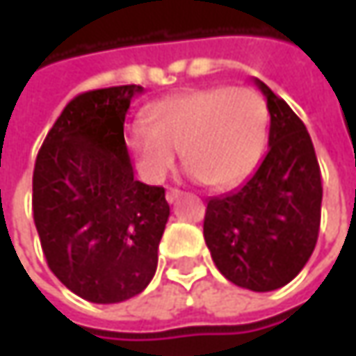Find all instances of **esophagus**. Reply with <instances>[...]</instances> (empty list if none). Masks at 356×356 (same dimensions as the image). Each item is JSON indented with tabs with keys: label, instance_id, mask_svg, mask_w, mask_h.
<instances>
[{
	"label": "esophagus",
	"instance_id": "34e87169",
	"mask_svg": "<svg viewBox=\"0 0 356 356\" xmlns=\"http://www.w3.org/2000/svg\"><path fill=\"white\" fill-rule=\"evenodd\" d=\"M180 194H182V192H180L178 188H168V192H166V200L172 204V202H176V200L180 198Z\"/></svg>",
	"mask_w": 356,
	"mask_h": 356
}]
</instances>
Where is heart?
<instances>
[{
  "label": "heart",
  "instance_id": "obj_1",
  "mask_svg": "<svg viewBox=\"0 0 356 356\" xmlns=\"http://www.w3.org/2000/svg\"><path fill=\"white\" fill-rule=\"evenodd\" d=\"M267 124L269 111L257 90L218 85L152 104L148 124H134L129 144L140 172L152 182L172 170L182 148L192 178L210 188H229L257 164Z\"/></svg>",
  "mask_w": 356,
  "mask_h": 356
}]
</instances>
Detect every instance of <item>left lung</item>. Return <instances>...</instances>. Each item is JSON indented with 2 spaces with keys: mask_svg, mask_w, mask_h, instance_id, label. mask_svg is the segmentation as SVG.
<instances>
[{
  "mask_svg": "<svg viewBox=\"0 0 356 356\" xmlns=\"http://www.w3.org/2000/svg\"><path fill=\"white\" fill-rule=\"evenodd\" d=\"M266 95L269 150L236 192L212 198L204 239L220 273L239 287L273 291L305 267L321 226V170L303 120L273 90Z\"/></svg>",
  "mask_w": 356,
  "mask_h": 356,
  "instance_id": "left-lung-1",
  "label": "left lung"
}]
</instances>
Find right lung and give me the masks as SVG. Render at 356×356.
<instances>
[{
	"label": "right lung",
	"mask_w": 356,
	"mask_h": 356,
	"mask_svg": "<svg viewBox=\"0 0 356 356\" xmlns=\"http://www.w3.org/2000/svg\"><path fill=\"white\" fill-rule=\"evenodd\" d=\"M140 85L83 92L63 108L33 170V220L49 269L90 303L143 293L170 216L162 186L134 180L124 117Z\"/></svg>",
	"instance_id": "obj_1"
}]
</instances>
